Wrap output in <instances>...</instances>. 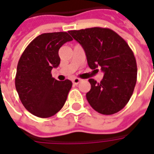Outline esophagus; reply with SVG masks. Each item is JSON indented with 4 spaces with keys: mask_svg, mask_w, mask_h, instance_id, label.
Here are the masks:
<instances>
[{
    "mask_svg": "<svg viewBox=\"0 0 154 154\" xmlns=\"http://www.w3.org/2000/svg\"><path fill=\"white\" fill-rule=\"evenodd\" d=\"M82 82V79L76 77V78H74L73 80H72V83H73L74 85H77V84L79 83V82Z\"/></svg>",
    "mask_w": 154,
    "mask_h": 154,
    "instance_id": "esophagus-1",
    "label": "esophagus"
}]
</instances>
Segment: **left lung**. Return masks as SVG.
<instances>
[{"label":"left lung","mask_w":154,"mask_h":154,"mask_svg":"<svg viewBox=\"0 0 154 154\" xmlns=\"http://www.w3.org/2000/svg\"><path fill=\"white\" fill-rule=\"evenodd\" d=\"M72 38L82 46L91 69L103 72L97 82L89 79L91 88L87 93L91 106L98 113L113 115L129 102L137 81V63L126 41L108 28L94 27L69 30Z\"/></svg>","instance_id":"8db88e82"}]
</instances>
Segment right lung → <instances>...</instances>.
Listing matches in <instances>:
<instances>
[{
    "label": "right lung",
    "instance_id": "right-lung-1",
    "mask_svg": "<svg viewBox=\"0 0 154 154\" xmlns=\"http://www.w3.org/2000/svg\"><path fill=\"white\" fill-rule=\"evenodd\" d=\"M72 40L67 32L46 33L31 41L17 65L15 88L23 106L40 118L57 114L67 100L72 83L52 77L51 71L60 63L58 50Z\"/></svg>",
    "mask_w": 154,
    "mask_h": 154
}]
</instances>
